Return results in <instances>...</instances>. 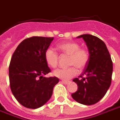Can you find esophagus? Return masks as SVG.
<instances>
[{"label":"esophagus","mask_w":120,"mask_h":120,"mask_svg":"<svg viewBox=\"0 0 120 120\" xmlns=\"http://www.w3.org/2000/svg\"><path fill=\"white\" fill-rule=\"evenodd\" d=\"M60 82L64 83V84H68V83H69V82H68V81H64V80H61L60 81Z\"/></svg>","instance_id":"obj_1"}]
</instances>
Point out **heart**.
<instances>
[{
  "instance_id": "1",
  "label": "heart",
  "mask_w": 120,
  "mask_h": 120,
  "mask_svg": "<svg viewBox=\"0 0 120 120\" xmlns=\"http://www.w3.org/2000/svg\"><path fill=\"white\" fill-rule=\"evenodd\" d=\"M58 49L64 55L69 56L68 64L73 65L67 69H58L54 71L53 75L57 78L68 80L74 77L79 70H82L87 65L89 60V52L86 48L80 47V45L75 42H65L57 45ZM45 60L49 67L55 68L58 64V55L52 48H47L45 51Z\"/></svg>"
}]
</instances>
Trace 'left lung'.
Masks as SVG:
<instances>
[{"mask_svg": "<svg viewBox=\"0 0 120 120\" xmlns=\"http://www.w3.org/2000/svg\"><path fill=\"white\" fill-rule=\"evenodd\" d=\"M77 38L86 42L89 60L79 77L73 79L78 87L71 96L78 103L90 105L100 100L111 86L112 62L105 44L99 38L89 34Z\"/></svg>", "mask_w": 120, "mask_h": 120, "instance_id": "left-lung-1", "label": "left lung"}]
</instances>
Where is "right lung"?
<instances>
[{"mask_svg": "<svg viewBox=\"0 0 120 120\" xmlns=\"http://www.w3.org/2000/svg\"><path fill=\"white\" fill-rule=\"evenodd\" d=\"M54 38L33 37L24 40L13 54L9 67L10 88L22 105L37 109L49 100L57 77L46 78L51 72L44 54Z\"/></svg>", "mask_w": 120, "mask_h": 120, "instance_id": "obj_1", "label": "right lung"}]
</instances>
